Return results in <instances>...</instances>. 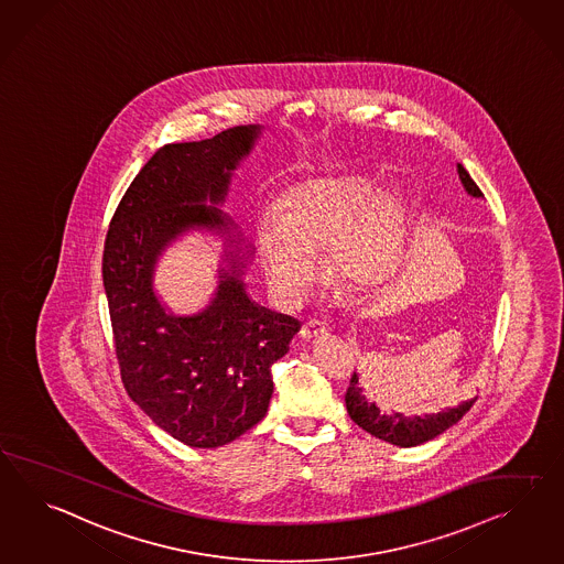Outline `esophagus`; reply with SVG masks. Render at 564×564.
Wrapping results in <instances>:
<instances>
[{"mask_svg":"<svg viewBox=\"0 0 564 564\" xmlns=\"http://www.w3.org/2000/svg\"><path fill=\"white\" fill-rule=\"evenodd\" d=\"M327 332H329V327H327L323 321L311 318V321H306L303 327H301V337H303L304 341H311V339H317L323 333Z\"/></svg>","mask_w":564,"mask_h":564,"instance_id":"1","label":"esophagus"}]
</instances>
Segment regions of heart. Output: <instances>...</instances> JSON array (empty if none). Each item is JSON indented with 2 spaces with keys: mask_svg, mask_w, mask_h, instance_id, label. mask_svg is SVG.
I'll use <instances>...</instances> for the list:
<instances>
[{
  "mask_svg": "<svg viewBox=\"0 0 564 564\" xmlns=\"http://www.w3.org/2000/svg\"><path fill=\"white\" fill-rule=\"evenodd\" d=\"M406 208L366 174L306 180L290 189L286 210L265 206L258 247L275 289L292 294L317 275L315 247H329V263L356 289L384 284L403 256Z\"/></svg>",
  "mask_w": 564,
  "mask_h": 564,
  "instance_id": "obj_1",
  "label": "heart"
}]
</instances>
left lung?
<instances>
[{
	"label": "left lung",
	"mask_w": 564,
	"mask_h": 564,
	"mask_svg": "<svg viewBox=\"0 0 564 564\" xmlns=\"http://www.w3.org/2000/svg\"><path fill=\"white\" fill-rule=\"evenodd\" d=\"M458 175L470 196L482 198V192L478 189L475 180L464 170L463 163H458ZM473 403H475V399L464 401L452 409H444L440 413L423 415V417H417V415L404 417L403 413L387 415V413H380V409L364 397L356 372L351 376L346 392L347 413H349V417L354 419V423H358L361 430H366L368 434L375 435L378 440H384L392 446H401V448H413V446H419L423 442H430L437 435L444 434L454 423H458L466 415V411L473 406Z\"/></svg>",
	"instance_id": "obj_1"
}]
</instances>
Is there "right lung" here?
<instances>
[{
    "label": "right lung",
    "mask_w": 564,
    "mask_h": 564,
    "mask_svg": "<svg viewBox=\"0 0 564 564\" xmlns=\"http://www.w3.org/2000/svg\"><path fill=\"white\" fill-rule=\"evenodd\" d=\"M260 132L249 124L161 147L124 192L104 243L101 275L124 389L189 448L225 446L265 417L272 364L301 329L296 318L249 299L241 275L253 249L217 208ZM189 228L226 237L228 268L212 304L177 318L159 303L152 272L162 249Z\"/></svg>",
    "instance_id": "right-lung-1"
}]
</instances>
